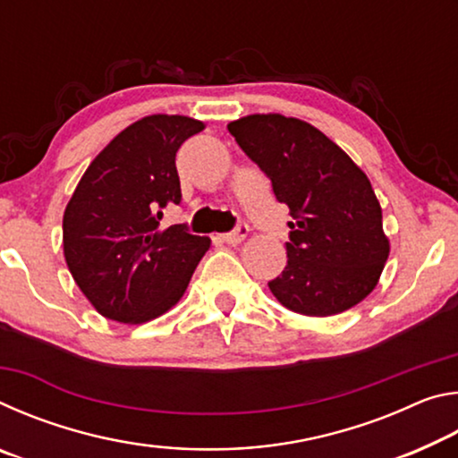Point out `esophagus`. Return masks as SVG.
Here are the masks:
<instances>
[{
    "label": "esophagus",
    "mask_w": 458,
    "mask_h": 458,
    "mask_svg": "<svg viewBox=\"0 0 458 458\" xmlns=\"http://www.w3.org/2000/svg\"><path fill=\"white\" fill-rule=\"evenodd\" d=\"M246 234H248V226H246V224L240 222V224H236L234 230L224 232L220 238H222V242H226V244H238V242H242Z\"/></svg>",
    "instance_id": "34e87169"
}]
</instances>
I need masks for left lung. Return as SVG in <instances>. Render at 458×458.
Listing matches in <instances>:
<instances>
[{
    "label": "left lung",
    "mask_w": 458,
    "mask_h": 458,
    "mask_svg": "<svg viewBox=\"0 0 458 458\" xmlns=\"http://www.w3.org/2000/svg\"><path fill=\"white\" fill-rule=\"evenodd\" d=\"M228 131L291 210L286 267L268 283L278 303L329 317L366 299L390 254L368 175L305 121L250 114Z\"/></svg>",
    "instance_id": "1"
}]
</instances>
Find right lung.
<instances>
[{
    "mask_svg": "<svg viewBox=\"0 0 458 458\" xmlns=\"http://www.w3.org/2000/svg\"><path fill=\"white\" fill-rule=\"evenodd\" d=\"M201 129L180 114L133 123L97 155L68 201L66 265L106 319L145 323L169 311L210 248L185 224L159 226L164 208L182 201L175 153Z\"/></svg>",
    "mask_w": 458,
    "mask_h": 458,
    "instance_id": "1",
    "label": "right lung"
}]
</instances>
